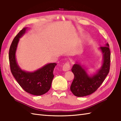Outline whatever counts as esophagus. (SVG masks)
<instances>
[{
    "mask_svg": "<svg viewBox=\"0 0 121 121\" xmlns=\"http://www.w3.org/2000/svg\"><path fill=\"white\" fill-rule=\"evenodd\" d=\"M70 69V65L69 62H67L65 64L63 67V70L64 71H67Z\"/></svg>",
    "mask_w": 121,
    "mask_h": 121,
    "instance_id": "esophagus-1",
    "label": "esophagus"
}]
</instances>
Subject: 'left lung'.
Returning <instances> with one entry per match:
<instances>
[{"mask_svg":"<svg viewBox=\"0 0 121 121\" xmlns=\"http://www.w3.org/2000/svg\"><path fill=\"white\" fill-rule=\"evenodd\" d=\"M103 54V61L101 68L96 73L90 76L80 64L76 63L71 71L74 75L70 90L76 96L82 97L95 92L104 82L110 70V51L107 43L105 46L99 48Z\"/></svg>","mask_w":121,"mask_h":121,"instance_id":"8db88e82","label":"left lung"}]
</instances>
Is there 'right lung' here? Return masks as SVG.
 Listing matches in <instances>:
<instances>
[{"mask_svg": "<svg viewBox=\"0 0 121 121\" xmlns=\"http://www.w3.org/2000/svg\"><path fill=\"white\" fill-rule=\"evenodd\" d=\"M28 28H24L15 37L9 53L11 71L16 81L26 92L41 95L50 90L54 78L53 70L56 63H50L33 72L22 70L17 63L15 53L19 38L25 33Z\"/></svg>", "mask_w": 121, "mask_h": 121, "instance_id": "obj_1", "label": "right lung"}]
</instances>
